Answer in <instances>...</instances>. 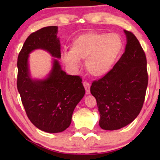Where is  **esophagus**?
I'll use <instances>...</instances> for the list:
<instances>
[{"label":"esophagus","instance_id":"34e87169","mask_svg":"<svg viewBox=\"0 0 160 160\" xmlns=\"http://www.w3.org/2000/svg\"><path fill=\"white\" fill-rule=\"evenodd\" d=\"M83 85H84L85 90H86V94L89 95L90 93V84H89V83L87 82H83Z\"/></svg>","mask_w":160,"mask_h":160}]
</instances>
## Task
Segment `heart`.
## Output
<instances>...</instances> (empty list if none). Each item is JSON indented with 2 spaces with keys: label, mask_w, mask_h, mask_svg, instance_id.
Listing matches in <instances>:
<instances>
[{
  "label": "heart",
  "mask_w": 160,
  "mask_h": 160,
  "mask_svg": "<svg viewBox=\"0 0 160 160\" xmlns=\"http://www.w3.org/2000/svg\"><path fill=\"white\" fill-rule=\"evenodd\" d=\"M123 49V41L116 33L88 32L72 41L70 52H63L67 65L78 66V60H85L87 71L95 77H103L113 69Z\"/></svg>",
  "instance_id": "obj_1"
}]
</instances>
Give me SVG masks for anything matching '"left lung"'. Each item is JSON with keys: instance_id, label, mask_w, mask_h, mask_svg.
I'll return each mask as SVG.
<instances>
[{"instance_id": "obj_1", "label": "left lung", "mask_w": 160, "mask_h": 160, "mask_svg": "<svg viewBox=\"0 0 160 160\" xmlns=\"http://www.w3.org/2000/svg\"><path fill=\"white\" fill-rule=\"evenodd\" d=\"M125 52L113 69L92 83L100 113V127L114 130L131 123L141 112L148 86L146 57L132 32L124 30Z\"/></svg>"}]
</instances>
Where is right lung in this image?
I'll return each instance as SVG.
<instances>
[{
  "instance_id": "add662e5",
  "label": "right lung",
  "mask_w": 160,
  "mask_h": 160,
  "mask_svg": "<svg viewBox=\"0 0 160 160\" xmlns=\"http://www.w3.org/2000/svg\"><path fill=\"white\" fill-rule=\"evenodd\" d=\"M57 33V26L32 32L24 43L17 59V89L26 114L37 128L51 133L62 132L68 128L74 108L85 94L82 78L66 74L57 59L46 79L30 77L28 61L32 51L44 49L54 58H61Z\"/></svg>"
}]
</instances>
